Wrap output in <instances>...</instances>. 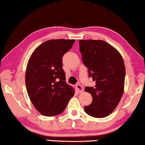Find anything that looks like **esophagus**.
<instances>
[{
  "mask_svg": "<svg viewBox=\"0 0 145 145\" xmlns=\"http://www.w3.org/2000/svg\"><path fill=\"white\" fill-rule=\"evenodd\" d=\"M76 90H77V91L78 92H80H80H82L84 91V88L82 87V86H81L80 84L76 85Z\"/></svg>",
  "mask_w": 145,
  "mask_h": 145,
  "instance_id": "1",
  "label": "esophagus"
}]
</instances>
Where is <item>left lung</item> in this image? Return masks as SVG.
Masks as SVG:
<instances>
[{
  "mask_svg": "<svg viewBox=\"0 0 145 145\" xmlns=\"http://www.w3.org/2000/svg\"><path fill=\"white\" fill-rule=\"evenodd\" d=\"M79 44L82 61L95 81V86L85 88L92 102L85 106L84 111L94 118H105L118 105L124 90L123 57L116 48L101 40H80Z\"/></svg>",
  "mask_w": 145,
  "mask_h": 145,
  "instance_id": "left-lung-1",
  "label": "left lung"
}]
</instances>
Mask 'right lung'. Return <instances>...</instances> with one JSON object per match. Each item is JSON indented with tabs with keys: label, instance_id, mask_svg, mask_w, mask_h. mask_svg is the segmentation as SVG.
<instances>
[{
	"label": "right lung",
	"instance_id": "1",
	"mask_svg": "<svg viewBox=\"0 0 145 145\" xmlns=\"http://www.w3.org/2000/svg\"><path fill=\"white\" fill-rule=\"evenodd\" d=\"M75 40H47L34 50L27 64L25 86L31 102L40 113L55 116L64 111L74 88L65 82L62 58Z\"/></svg>",
	"mask_w": 145,
	"mask_h": 145
}]
</instances>
